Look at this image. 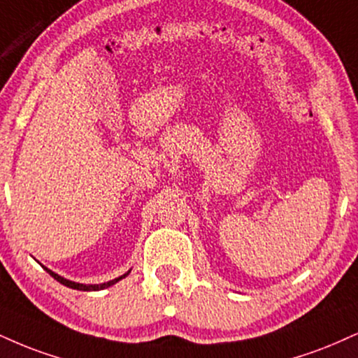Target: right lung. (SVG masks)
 I'll return each instance as SVG.
<instances>
[{"mask_svg": "<svg viewBox=\"0 0 358 358\" xmlns=\"http://www.w3.org/2000/svg\"><path fill=\"white\" fill-rule=\"evenodd\" d=\"M45 270L51 275V277H53V278L56 280V282L63 283L64 287H70V288H75V290H83V292H96V290H103V288H108V287H111V285H115L116 282H120V280L124 278L128 273H130V270H128V272L124 273V275H122V277H118V278H115V280H110V282L100 283V285H85V283H76V282H71V280H66V278L59 277L58 273L51 272L50 268H45Z\"/></svg>", "mask_w": 358, "mask_h": 358, "instance_id": "1", "label": "right lung"}]
</instances>
